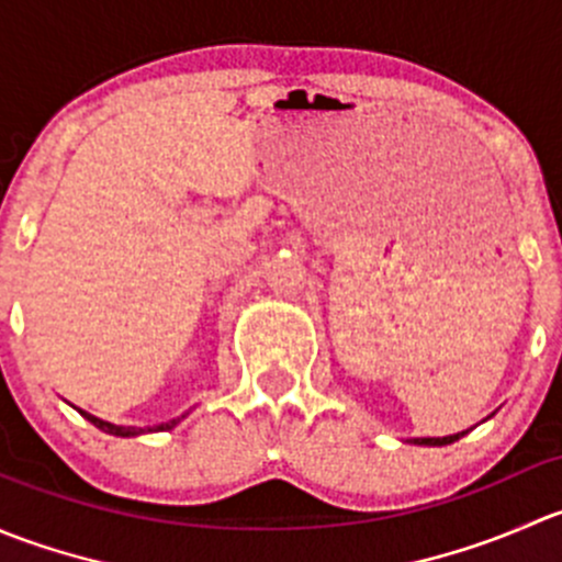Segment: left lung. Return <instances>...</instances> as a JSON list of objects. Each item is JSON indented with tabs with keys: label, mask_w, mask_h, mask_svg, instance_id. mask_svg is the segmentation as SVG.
<instances>
[{
	"label": "left lung",
	"mask_w": 562,
	"mask_h": 562,
	"mask_svg": "<svg viewBox=\"0 0 562 562\" xmlns=\"http://www.w3.org/2000/svg\"><path fill=\"white\" fill-rule=\"evenodd\" d=\"M470 429H464V432H457V435H446V438H411V443L413 446H449V443H454V440L464 438Z\"/></svg>",
	"instance_id": "1"
}]
</instances>
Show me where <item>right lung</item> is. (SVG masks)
I'll use <instances>...</instances> for the list:
<instances>
[{
	"mask_svg": "<svg viewBox=\"0 0 562 562\" xmlns=\"http://www.w3.org/2000/svg\"><path fill=\"white\" fill-rule=\"evenodd\" d=\"M81 416L87 418V422H92L94 427L98 429H103V432H108V435H116V438H138V435H144V432H166V429H173L176 424L181 422V418H171V422H166V424H157V427H149V429H140V427H119V424H111V422H103V418H98V416H92V413H87V411H81Z\"/></svg>",
	"mask_w": 562,
	"mask_h": 562,
	"instance_id": "1",
	"label": "right lung"
}]
</instances>
